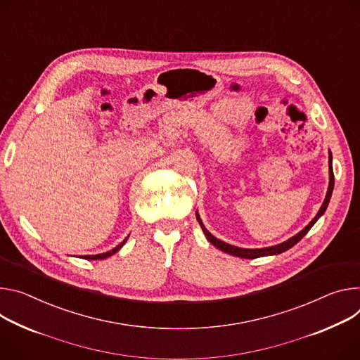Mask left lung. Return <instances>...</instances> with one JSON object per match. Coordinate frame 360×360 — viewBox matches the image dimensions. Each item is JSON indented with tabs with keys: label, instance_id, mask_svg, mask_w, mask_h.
<instances>
[{
	"label": "left lung",
	"instance_id": "obj_1",
	"mask_svg": "<svg viewBox=\"0 0 360 360\" xmlns=\"http://www.w3.org/2000/svg\"><path fill=\"white\" fill-rule=\"evenodd\" d=\"M329 174H330L329 189H328V193H326V200H324L321 208L319 210L317 215L311 219V222L304 228V230H302L299 234H296L294 237H291L290 240H287V241H284V243H281V244H278V245H273V247H267V248H258V250H248V248L234 247V245H230V244H226V243L219 241L218 238H215V237L207 230V228L204 226V224H202V221H201L198 212H197V219H198V222H200V225H201V228H202V231H204L207 240H208L212 245H215L217 248H219L221 251H224V252H226V254H231V255L241 257V258H258V257H264V255H274V254L284 252V251H287L288 248H291L292 245H296V244L310 231V228H311V226L316 224V221L324 214L326 208H328V205H329V201H330V197H332V192H333V186H335V175H333V168H332V155L329 156Z\"/></svg>",
	"mask_w": 360,
	"mask_h": 360
}]
</instances>
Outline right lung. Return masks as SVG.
Here are the masks:
<instances>
[{
    "label": "right lung",
    "instance_id": "1",
    "mask_svg": "<svg viewBox=\"0 0 360 360\" xmlns=\"http://www.w3.org/2000/svg\"><path fill=\"white\" fill-rule=\"evenodd\" d=\"M127 241V238H124L117 247H115L113 250H110V251H108V252H103V254H97V255H84L83 258H86V259H103V258H106V257H110V255H113L116 251H119L122 247H123V244Z\"/></svg>",
    "mask_w": 360,
    "mask_h": 360
}]
</instances>
